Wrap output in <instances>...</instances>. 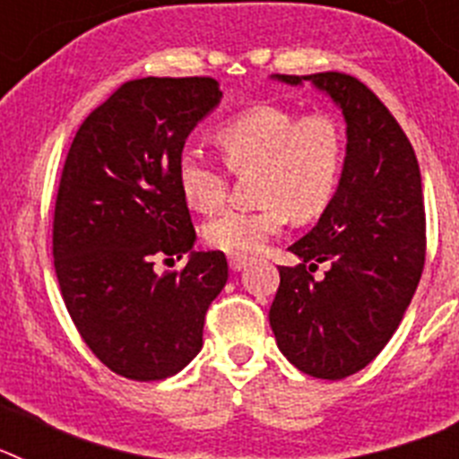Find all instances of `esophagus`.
<instances>
[{"mask_svg": "<svg viewBox=\"0 0 459 459\" xmlns=\"http://www.w3.org/2000/svg\"><path fill=\"white\" fill-rule=\"evenodd\" d=\"M227 262H230V269L232 271H241V269H246V264L250 262V257H246V255H230V257H227Z\"/></svg>", "mask_w": 459, "mask_h": 459, "instance_id": "1", "label": "esophagus"}]
</instances>
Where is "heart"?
Listing matches in <instances>:
<instances>
[{
	"label": "heart",
	"mask_w": 459,
	"mask_h": 459,
	"mask_svg": "<svg viewBox=\"0 0 459 459\" xmlns=\"http://www.w3.org/2000/svg\"><path fill=\"white\" fill-rule=\"evenodd\" d=\"M227 168L255 169L257 209H225L204 222V241L230 255L257 253L287 225L315 221L333 200L342 172L344 142L328 115H306L280 105H255L218 128ZM186 204L213 211L225 197V169L200 149H186L177 163Z\"/></svg>",
	"instance_id": "1"
}]
</instances>
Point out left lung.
<instances>
[{"instance_id": "1", "label": "left lung", "mask_w": 459, "mask_h": 459, "mask_svg": "<svg viewBox=\"0 0 459 459\" xmlns=\"http://www.w3.org/2000/svg\"><path fill=\"white\" fill-rule=\"evenodd\" d=\"M326 93L347 124L342 174L317 225L280 266L269 310L278 350L317 379L354 375L386 347L419 287L425 262L420 169L407 135L375 93L344 73L271 75ZM329 262L322 281L305 271Z\"/></svg>"}]
</instances>
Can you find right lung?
Instances as JSON below:
<instances>
[{
	"label": "right lung",
	"mask_w": 459,
	"mask_h": 459,
	"mask_svg": "<svg viewBox=\"0 0 459 459\" xmlns=\"http://www.w3.org/2000/svg\"><path fill=\"white\" fill-rule=\"evenodd\" d=\"M221 99L213 78L131 80L82 121L68 149L52 227L56 280L89 350L126 379L184 370L227 282L225 255L193 248L177 181L186 140ZM156 254L189 262L160 276Z\"/></svg>",
	"instance_id": "obj_1"
}]
</instances>
